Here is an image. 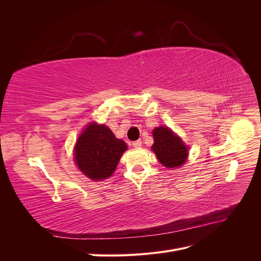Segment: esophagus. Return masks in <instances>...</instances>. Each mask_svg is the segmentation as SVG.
Segmentation results:
<instances>
[{"mask_svg":"<svg viewBox=\"0 0 261 261\" xmlns=\"http://www.w3.org/2000/svg\"><path fill=\"white\" fill-rule=\"evenodd\" d=\"M141 140L140 139H138V140H136V141H133V146L135 147V148H140L141 147Z\"/></svg>","mask_w":261,"mask_h":261,"instance_id":"34e87169","label":"esophagus"}]
</instances>
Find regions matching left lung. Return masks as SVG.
Returning <instances> with one entry per match:
<instances>
[{
    "mask_svg": "<svg viewBox=\"0 0 261 261\" xmlns=\"http://www.w3.org/2000/svg\"><path fill=\"white\" fill-rule=\"evenodd\" d=\"M152 150L164 167L173 169L184 164L188 155L187 147L170 128L162 126L154 128Z\"/></svg>",
    "mask_w": 261,
    "mask_h": 261,
    "instance_id": "left-lung-1",
    "label": "left lung"
}]
</instances>
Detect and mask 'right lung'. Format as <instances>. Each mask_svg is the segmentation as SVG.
Here are the masks:
<instances>
[{
  "label": "right lung",
  "mask_w": 261,
  "mask_h": 261,
  "mask_svg": "<svg viewBox=\"0 0 261 261\" xmlns=\"http://www.w3.org/2000/svg\"><path fill=\"white\" fill-rule=\"evenodd\" d=\"M127 146L106 125L91 123L78 138L75 161L85 175L93 180L110 177Z\"/></svg>",
  "instance_id": "add662e5"
}]
</instances>
